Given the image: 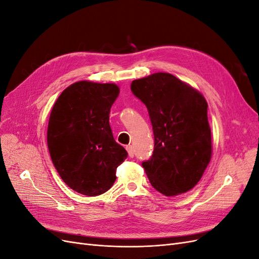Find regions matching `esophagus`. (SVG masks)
I'll return each instance as SVG.
<instances>
[{"label": "esophagus", "mask_w": 259, "mask_h": 259, "mask_svg": "<svg viewBox=\"0 0 259 259\" xmlns=\"http://www.w3.org/2000/svg\"><path fill=\"white\" fill-rule=\"evenodd\" d=\"M126 150L128 152V156L130 158H134V149H133V147L131 145L126 146Z\"/></svg>", "instance_id": "1"}]
</instances>
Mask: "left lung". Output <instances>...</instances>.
Here are the masks:
<instances>
[{"label":"left lung","mask_w":259,"mask_h":259,"mask_svg":"<svg viewBox=\"0 0 259 259\" xmlns=\"http://www.w3.org/2000/svg\"><path fill=\"white\" fill-rule=\"evenodd\" d=\"M131 90L146 105L152 124L154 150L143 162L149 182L166 197L191 190L211 156L205 98L165 72L134 80Z\"/></svg>","instance_id":"1"}]
</instances>
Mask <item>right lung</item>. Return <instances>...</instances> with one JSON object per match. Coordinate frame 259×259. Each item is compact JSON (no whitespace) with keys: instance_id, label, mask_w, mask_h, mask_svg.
I'll list each match as a JSON object with an SVG mask.
<instances>
[{"instance_id":"obj_1","label":"right lung","mask_w":259,"mask_h":259,"mask_svg":"<svg viewBox=\"0 0 259 259\" xmlns=\"http://www.w3.org/2000/svg\"><path fill=\"white\" fill-rule=\"evenodd\" d=\"M119 93L113 83L75 82L60 94L50 115L48 146L54 166L71 189L89 197L110 189L116 167L127 158L109 124Z\"/></svg>"}]
</instances>
